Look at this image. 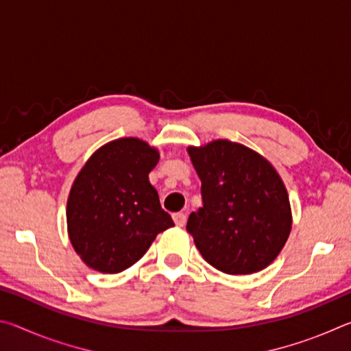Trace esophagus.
<instances>
[{
  "label": "esophagus",
  "mask_w": 351,
  "mask_h": 351,
  "mask_svg": "<svg viewBox=\"0 0 351 351\" xmlns=\"http://www.w3.org/2000/svg\"><path fill=\"white\" fill-rule=\"evenodd\" d=\"M173 221H175V224H176V226H180V228H182V226L186 224V221H187L186 213H182V212H176V213H173Z\"/></svg>",
  "instance_id": "34e87169"
}]
</instances>
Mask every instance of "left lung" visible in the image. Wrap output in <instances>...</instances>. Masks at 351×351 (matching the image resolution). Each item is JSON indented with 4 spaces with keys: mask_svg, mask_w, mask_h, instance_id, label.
I'll return each instance as SVG.
<instances>
[{
    "mask_svg": "<svg viewBox=\"0 0 351 351\" xmlns=\"http://www.w3.org/2000/svg\"><path fill=\"white\" fill-rule=\"evenodd\" d=\"M189 154L201 180L203 207L189 217L187 232L201 255L226 274L266 268L291 230L280 176L260 154L230 141L190 147Z\"/></svg>",
    "mask_w": 351,
    "mask_h": 351,
    "instance_id": "8db88e82",
    "label": "left lung"
}]
</instances>
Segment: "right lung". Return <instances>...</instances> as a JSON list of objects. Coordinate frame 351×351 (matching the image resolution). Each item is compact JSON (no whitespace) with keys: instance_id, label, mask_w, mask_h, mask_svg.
<instances>
[{"instance_id":"add662e5","label":"right lung","mask_w":351,"mask_h":351,"mask_svg":"<svg viewBox=\"0 0 351 351\" xmlns=\"http://www.w3.org/2000/svg\"><path fill=\"white\" fill-rule=\"evenodd\" d=\"M159 153L144 141H112L93 154L68 198V230L90 268L116 274L130 268L173 219L162 210L148 173Z\"/></svg>"}]
</instances>
